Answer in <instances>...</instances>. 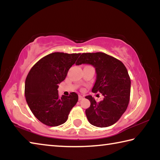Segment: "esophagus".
<instances>
[{
	"mask_svg": "<svg viewBox=\"0 0 160 160\" xmlns=\"http://www.w3.org/2000/svg\"><path fill=\"white\" fill-rule=\"evenodd\" d=\"M83 96H82V95H79V97H78V99H79V101H81V100L82 99H83Z\"/></svg>",
	"mask_w": 160,
	"mask_h": 160,
	"instance_id": "34e87169",
	"label": "esophagus"
}]
</instances>
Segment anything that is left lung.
I'll list each match as a JSON object with an SVG mask.
<instances>
[{"instance_id":"obj_1","label":"left lung","mask_w":160,"mask_h":160,"mask_svg":"<svg viewBox=\"0 0 160 160\" xmlns=\"http://www.w3.org/2000/svg\"><path fill=\"white\" fill-rule=\"evenodd\" d=\"M82 63L95 68L97 78L92 92L104 96L99 102L91 95L85 97L90 102V107L85 110L87 118L94 126H112L126 112L130 101L131 79L128 70L121 61L102 52L82 53L75 64Z\"/></svg>"}]
</instances>
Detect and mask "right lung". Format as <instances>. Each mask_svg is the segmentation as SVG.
<instances>
[{
  "label": "right lung",
  "mask_w": 160,
  "mask_h": 160,
  "mask_svg": "<svg viewBox=\"0 0 160 160\" xmlns=\"http://www.w3.org/2000/svg\"><path fill=\"white\" fill-rule=\"evenodd\" d=\"M80 53L55 52L37 62L25 80V95L29 109L38 120L48 126H58L67 121L78 100V95L58 96V84Z\"/></svg>",
  "instance_id": "1"
}]
</instances>
